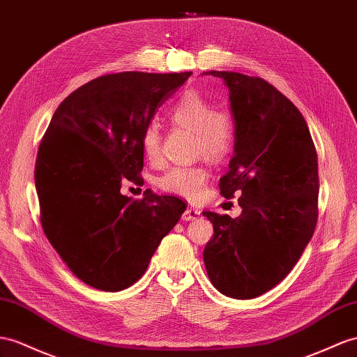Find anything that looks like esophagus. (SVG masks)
<instances>
[{
	"label": "esophagus",
	"mask_w": 357,
	"mask_h": 357,
	"mask_svg": "<svg viewBox=\"0 0 357 357\" xmlns=\"http://www.w3.org/2000/svg\"><path fill=\"white\" fill-rule=\"evenodd\" d=\"M200 215V209L197 208H187L184 214H182V220L184 222H190V220H196V218Z\"/></svg>",
	"instance_id": "esophagus-1"
}]
</instances>
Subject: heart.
<instances>
[{
	"mask_svg": "<svg viewBox=\"0 0 357 357\" xmlns=\"http://www.w3.org/2000/svg\"><path fill=\"white\" fill-rule=\"evenodd\" d=\"M169 119L173 125L187 128L193 134V149L199 155L218 161L231 152L235 140V122L225 107H213V100L199 90H187L172 107ZM142 151L151 162L161 158V131L149 123L142 132ZM209 181L204 164L175 166L162 173L158 185L162 191L187 199H197Z\"/></svg>",
	"mask_w": 357,
	"mask_h": 357,
	"instance_id": "1",
	"label": "heart"
}]
</instances>
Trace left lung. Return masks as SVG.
I'll use <instances>...</instances> for the list:
<instances>
[{"label":"left lung","mask_w":357,"mask_h":357,"mask_svg":"<svg viewBox=\"0 0 357 357\" xmlns=\"http://www.w3.org/2000/svg\"><path fill=\"white\" fill-rule=\"evenodd\" d=\"M229 89L235 153L218 187L238 196L240 217L204 211L214 235L205 245L208 278L222 294L249 300L288 276L318 218V160L305 117L259 77L213 70Z\"/></svg>","instance_id":"1"}]
</instances>
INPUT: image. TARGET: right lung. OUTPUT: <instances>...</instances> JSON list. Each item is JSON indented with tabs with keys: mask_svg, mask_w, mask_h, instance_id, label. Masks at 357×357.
I'll use <instances>...</instances> for the list:
<instances>
[{
	"mask_svg": "<svg viewBox=\"0 0 357 357\" xmlns=\"http://www.w3.org/2000/svg\"><path fill=\"white\" fill-rule=\"evenodd\" d=\"M191 72H119L89 81L54 113L36 158L40 223L69 270L100 291L134 285L185 204L146 190L143 199L121 193L139 184L142 132Z\"/></svg>",
	"mask_w": 357,
	"mask_h": 357,
	"instance_id": "obj_1",
	"label": "right lung"
}]
</instances>
